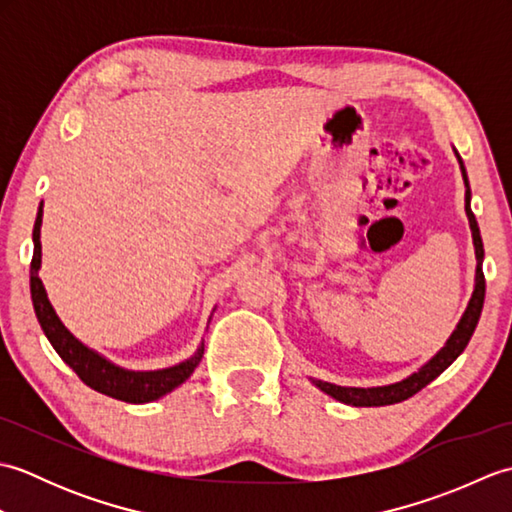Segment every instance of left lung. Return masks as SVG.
Masks as SVG:
<instances>
[{
    "mask_svg": "<svg viewBox=\"0 0 512 512\" xmlns=\"http://www.w3.org/2000/svg\"><path fill=\"white\" fill-rule=\"evenodd\" d=\"M458 154V151H455ZM460 160V169H462V178H464V187H466V195H464V209L466 215H469V224H471V233H473V244H475V257H477V270H475V290L473 297L466 306L462 319L458 323V328L453 330V334L449 336L447 345L431 358L427 365H422L416 374H411L409 378L400 380V383L394 385H385V387H341V385H332V383H323V380H314L325 394L345 402V405L352 407H383V405H394V402H402L411 398L413 394H418L422 387H427L431 380H436L444 369H447L455 358H458L464 347L469 345L471 336L477 328V321H480V314L484 308V292H486V281H484V270H482V262H484V244H482V235H480V226H477L475 215L471 211V189H469V178H466V169L464 162L458 154Z\"/></svg>",
    "mask_w": 512,
    "mask_h": 512,
    "instance_id": "1",
    "label": "left lung"
}]
</instances>
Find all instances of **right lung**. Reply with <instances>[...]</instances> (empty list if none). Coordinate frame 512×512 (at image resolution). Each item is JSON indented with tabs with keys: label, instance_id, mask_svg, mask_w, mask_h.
I'll return each mask as SVG.
<instances>
[{
	"label": "right lung",
	"instance_id": "obj_1",
	"mask_svg": "<svg viewBox=\"0 0 512 512\" xmlns=\"http://www.w3.org/2000/svg\"><path fill=\"white\" fill-rule=\"evenodd\" d=\"M41 217H43V209L39 206L35 231H32L35 253H32V262H30V297H32V306H35V314L41 330L48 336V341L52 343L54 350H57V354L63 358V363L70 365L74 369V374L94 391H101V394L123 400V402H134V405L156 400L160 396L169 394L171 389L182 385L202 361L204 343L198 347V352H195L191 358H187L184 363H178L167 369H156V372H132V369H123L110 363L105 356L90 350V347L83 345L79 339H74L70 330L65 328L61 319L57 317V312H54V308L50 306L46 288H43L39 279Z\"/></svg>",
	"mask_w": 512,
	"mask_h": 512
}]
</instances>
